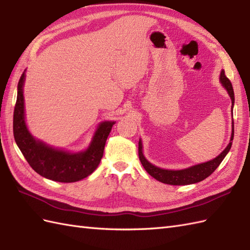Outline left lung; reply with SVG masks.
I'll return each mask as SVG.
<instances>
[{"label":"left lung","mask_w":250,"mask_h":250,"mask_svg":"<svg viewBox=\"0 0 250 250\" xmlns=\"http://www.w3.org/2000/svg\"><path fill=\"white\" fill-rule=\"evenodd\" d=\"M219 79H220V83H222V86L226 88L228 93L230 95L231 101H232V108H233V105H234V91H233L232 83L229 81V78L226 76L224 70H222L220 73ZM233 137H234V124L232 122V133H231L230 143L229 145L226 147V149L222 151L218 157H216L210 161L196 164V166L190 167L188 168L177 169V171H174V169L172 171V169L160 168L151 164L145 158L144 153H143V145H142L141 140L139 142V157L143 167H144L147 173L153 178L159 180V182H161L163 184H167V185H174V186L191 185V184L202 182V180L205 179L206 177H208L209 175L219 167V164L222 162V160H224L225 157L227 156V153L231 149Z\"/></svg>","instance_id":"obj_1"}]
</instances>
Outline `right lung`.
Returning a JSON list of instances; mask_svg holds the SVG:
<instances>
[{
    "label": "right lung",
    "mask_w": 250,
    "mask_h": 250,
    "mask_svg": "<svg viewBox=\"0 0 250 250\" xmlns=\"http://www.w3.org/2000/svg\"><path fill=\"white\" fill-rule=\"evenodd\" d=\"M24 79L25 73L23 72L18 83L13 129L16 144L25 160L37 174L55 182L75 183L89 176L100 164L106 140L115 121L101 122L86 150L70 152L50 147L44 142L34 139L25 125Z\"/></svg>",
    "instance_id": "right-lung-1"
}]
</instances>
